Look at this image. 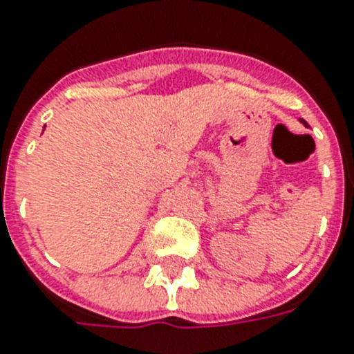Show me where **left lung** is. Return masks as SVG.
I'll return each mask as SVG.
<instances>
[{"mask_svg":"<svg viewBox=\"0 0 354 354\" xmlns=\"http://www.w3.org/2000/svg\"><path fill=\"white\" fill-rule=\"evenodd\" d=\"M301 122H303V124H305V126H306V122H305V120H301Z\"/></svg>","mask_w":354,"mask_h":354,"instance_id":"obj_1","label":"left lung"}]
</instances>
